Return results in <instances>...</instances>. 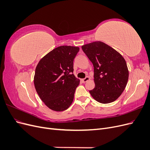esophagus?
<instances>
[{
  "mask_svg": "<svg viewBox=\"0 0 150 150\" xmlns=\"http://www.w3.org/2000/svg\"><path fill=\"white\" fill-rule=\"evenodd\" d=\"M90 79V78L89 76H86V78H84V79H82V81H83V83H86V82H87V81H88V80H89Z\"/></svg>",
  "mask_w": 150,
  "mask_h": 150,
  "instance_id": "34e87169",
  "label": "esophagus"
}]
</instances>
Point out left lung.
Listing matches in <instances>:
<instances>
[{
  "mask_svg": "<svg viewBox=\"0 0 150 150\" xmlns=\"http://www.w3.org/2000/svg\"><path fill=\"white\" fill-rule=\"evenodd\" d=\"M82 49L94 66L95 88L89 91L91 95L103 104L115 101L128 83L129 72L125 59L101 41L84 45Z\"/></svg>",
  "mask_w": 150,
  "mask_h": 150,
  "instance_id": "obj_1",
  "label": "left lung"
}]
</instances>
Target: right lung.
Here are the masks:
<instances>
[{
    "label": "right lung",
    "instance_id": "add662e5",
    "mask_svg": "<svg viewBox=\"0 0 150 150\" xmlns=\"http://www.w3.org/2000/svg\"><path fill=\"white\" fill-rule=\"evenodd\" d=\"M79 51L78 47H57L42 57L35 68L36 91L52 110L64 111L73 101L80 83L73 74V61Z\"/></svg>",
    "mask_w": 150,
    "mask_h": 150
}]
</instances>
